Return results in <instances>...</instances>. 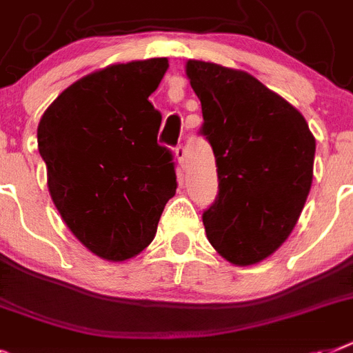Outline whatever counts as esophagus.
<instances>
[{
  "label": "esophagus",
  "instance_id": "esophagus-1",
  "mask_svg": "<svg viewBox=\"0 0 353 353\" xmlns=\"http://www.w3.org/2000/svg\"><path fill=\"white\" fill-rule=\"evenodd\" d=\"M174 157H176V162L180 164V168H183V164H185V148H183V144H179L174 148Z\"/></svg>",
  "mask_w": 353,
  "mask_h": 353
}]
</instances>
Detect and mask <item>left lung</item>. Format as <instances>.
I'll return each mask as SVG.
<instances>
[{
  "mask_svg": "<svg viewBox=\"0 0 353 353\" xmlns=\"http://www.w3.org/2000/svg\"><path fill=\"white\" fill-rule=\"evenodd\" d=\"M202 103L200 135L216 160L203 211L211 245L234 265L265 260L292 232L312 185L316 141L301 113L247 72L188 61Z\"/></svg>",
  "mask_w": 353,
  "mask_h": 353,
  "instance_id": "1",
  "label": "left lung"
}]
</instances>
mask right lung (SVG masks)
I'll use <instances>...</instances> for the list:
<instances>
[{"label":"right lung","mask_w":353,"mask_h":353,"mask_svg":"<svg viewBox=\"0 0 353 353\" xmlns=\"http://www.w3.org/2000/svg\"><path fill=\"white\" fill-rule=\"evenodd\" d=\"M168 59L131 61L79 79L37 126L55 208L84 247L124 261L150 245L176 191L173 153L150 103Z\"/></svg>","instance_id":"right-lung-1"}]
</instances>
